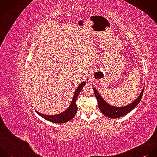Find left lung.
I'll return each instance as SVG.
<instances>
[{
    "mask_svg": "<svg viewBox=\"0 0 157 157\" xmlns=\"http://www.w3.org/2000/svg\"><path fill=\"white\" fill-rule=\"evenodd\" d=\"M144 90V88H143L138 98L132 103L123 107H115L109 105L108 103H106V101H105V100H104L101 95L98 93V92L95 88H94L93 90L94 91L95 97L97 100L98 108L100 111L105 115L109 118H117L127 114L128 113L131 112L132 109H134L141 101Z\"/></svg>",
    "mask_w": 157,
    "mask_h": 157,
    "instance_id": "1",
    "label": "left lung"
}]
</instances>
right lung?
<instances>
[{"instance_id":"1","label":"right lung","mask_w":157,"mask_h":157,"mask_svg":"<svg viewBox=\"0 0 157 157\" xmlns=\"http://www.w3.org/2000/svg\"><path fill=\"white\" fill-rule=\"evenodd\" d=\"M85 85H86V83L85 82H83L78 86V87L77 88V89L75 90V91L74 94L72 102H71V105H69V108L65 111L62 112L61 113H59V114L53 115H45V114L41 113L40 112H38L37 111H36V112H37L40 116H41L42 117L45 118V120H48L52 123H64L67 122L70 120H71L72 118H74L75 113H77V106L75 104V102H76V100H77V98L78 97L79 93L80 92L81 90H82V88Z\"/></svg>"}]
</instances>
